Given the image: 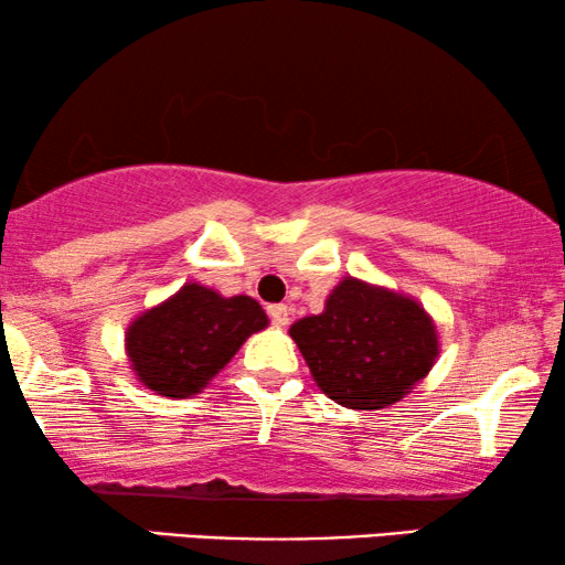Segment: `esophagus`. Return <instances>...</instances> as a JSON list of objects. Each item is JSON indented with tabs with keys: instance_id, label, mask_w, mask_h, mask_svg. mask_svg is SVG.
I'll return each instance as SVG.
<instances>
[{
	"instance_id": "34e87169",
	"label": "esophagus",
	"mask_w": 565,
	"mask_h": 565,
	"mask_svg": "<svg viewBox=\"0 0 565 565\" xmlns=\"http://www.w3.org/2000/svg\"><path fill=\"white\" fill-rule=\"evenodd\" d=\"M267 313H269V319H273L275 327H288V321H290V308L285 306V303L269 306Z\"/></svg>"
}]
</instances>
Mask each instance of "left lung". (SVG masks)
<instances>
[{"instance_id":"obj_1","label":"left lung","mask_w":565,"mask_h":565,"mask_svg":"<svg viewBox=\"0 0 565 565\" xmlns=\"http://www.w3.org/2000/svg\"><path fill=\"white\" fill-rule=\"evenodd\" d=\"M319 388L339 406L377 412L429 375L439 337L419 300L344 277L319 316L290 327Z\"/></svg>"}]
</instances>
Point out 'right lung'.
Segmentation results:
<instances>
[{"instance_id": "1", "label": "right lung", "mask_w": 565, "mask_h": 565, "mask_svg": "<svg viewBox=\"0 0 565 565\" xmlns=\"http://www.w3.org/2000/svg\"><path fill=\"white\" fill-rule=\"evenodd\" d=\"M267 323V313L249 296L226 298L207 285L184 282L128 323L126 354L146 388L167 398H192Z\"/></svg>"}]
</instances>
